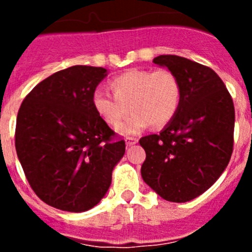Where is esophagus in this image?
I'll return each instance as SVG.
<instances>
[{"mask_svg":"<svg viewBox=\"0 0 252 252\" xmlns=\"http://www.w3.org/2000/svg\"><path fill=\"white\" fill-rule=\"evenodd\" d=\"M125 141H126V145L131 146V145H135V144H136L139 140H137L136 137H126V140H125Z\"/></svg>","mask_w":252,"mask_h":252,"instance_id":"obj_1","label":"esophagus"}]
</instances>
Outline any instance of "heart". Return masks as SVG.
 I'll list each match as a JSON object with an SVG mask.
<instances>
[{
	"mask_svg": "<svg viewBox=\"0 0 252 252\" xmlns=\"http://www.w3.org/2000/svg\"><path fill=\"white\" fill-rule=\"evenodd\" d=\"M113 97L102 91L92 95L94 112L106 125L115 127L132 111L119 127L125 135L137 133L151 124L162 127L173 120L182 98V87L169 69H130L110 81Z\"/></svg>",
	"mask_w": 252,
	"mask_h": 252,
	"instance_id": "obj_1",
	"label": "heart"
}]
</instances>
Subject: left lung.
Masks as SVG:
<instances>
[{
  "mask_svg": "<svg viewBox=\"0 0 252 252\" xmlns=\"http://www.w3.org/2000/svg\"><path fill=\"white\" fill-rule=\"evenodd\" d=\"M153 63L174 73L182 87L179 108L159 135L140 139L146 153L142 179L165 201H192L221 177L233 150L235 107L217 73L178 55Z\"/></svg>",
  "mask_w": 252,
  "mask_h": 252,
  "instance_id": "8db88e82",
  "label": "left lung"
}]
</instances>
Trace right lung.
<instances>
[{
    "label": "right lung",
    "instance_id": "obj_1",
    "mask_svg": "<svg viewBox=\"0 0 252 252\" xmlns=\"http://www.w3.org/2000/svg\"><path fill=\"white\" fill-rule=\"evenodd\" d=\"M104 68L74 65L40 82L17 113L15 146L35 194L54 208L84 212L107 193L125 140L94 112Z\"/></svg>",
    "mask_w": 252,
    "mask_h": 252
}]
</instances>
